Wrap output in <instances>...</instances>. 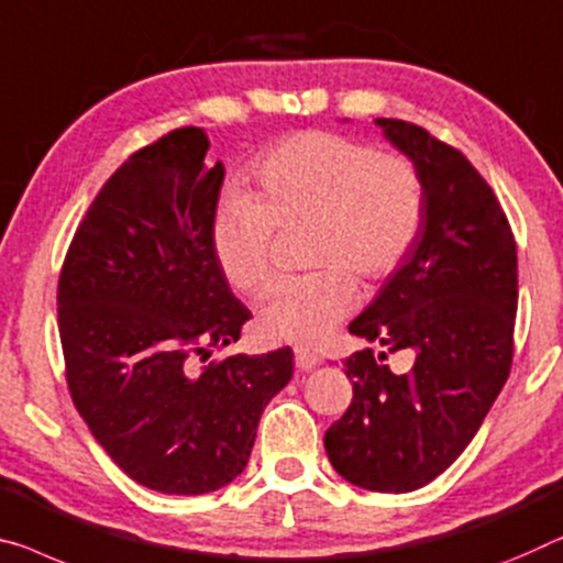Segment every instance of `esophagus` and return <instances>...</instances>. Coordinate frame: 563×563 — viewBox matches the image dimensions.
<instances>
[{
	"label": "esophagus",
	"instance_id": "1",
	"mask_svg": "<svg viewBox=\"0 0 563 563\" xmlns=\"http://www.w3.org/2000/svg\"><path fill=\"white\" fill-rule=\"evenodd\" d=\"M319 360L314 352H309V350H294V365H297V369H301V372H309V369H314L317 365H319Z\"/></svg>",
	"mask_w": 563,
	"mask_h": 563
}]
</instances>
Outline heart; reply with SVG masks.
<instances>
[{"mask_svg": "<svg viewBox=\"0 0 563 563\" xmlns=\"http://www.w3.org/2000/svg\"><path fill=\"white\" fill-rule=\"evenodd\" d=\"M254 196L229 191L213 213L221 272L239 291L262 294L272 279L274 229L309 223V264L279 282L258 314L266 340L299 347L322 342L357 307V284L383 282L418 244L426 191L418 168L350 137L301 131L258 158Z\"/></svg>", "mask_w": 563, "mask_h": 563, "instance_id": "1", "label": "heart"}]
</instances>
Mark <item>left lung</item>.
<instances>
[{
	"label": "left lung",
	"mask_w": 563,
	"mask_h": 563,
	"mask_svg": "<svg viewBox=\"0 0 563 563\" xmlns=\"http://www.w3.org/2000/svg\"><path fill=\"white\" fill-rule=\"evenodd\" d=\"M426 191L418 244L350 332L367 347L344 360L352 402L324 435L352 486L410 493L461 455L506 385L518 305L516 241L496 194L461 151L420 125L377 118ZM375 343V355L368 347ZM410 351L393 373L387 353Z\"/></svg>",
	"instance_id": "8db88e82"
}]
</instances>
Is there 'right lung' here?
Segmentation results:
<instances>
[{
	"mask_svg": "<svg viewBox=\"0 0 563 563\" xmlns=\"http://www.w3.org/2000/svg\"><path fill=\"white\" fill-rule=\"evenodd\" d=\"M203 128L145 145L95 196L57 284L67 387L135 483L201 496L246 468L258 418L294 372L289 347L209 360L252 311L213 254L223 166Z\"/></svg>",
	"mask_w": 563,
	"mask_h": 563,
	"instance_id": "1",
	"label": "right lung"
}]
</instances>
